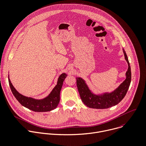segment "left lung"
<instances>
[{
	"label": "left lung",
	"mask_w": 146,
	"mask_h": 146,
	"mask_svg": "<svg viewBox=\"0 0 146 146\" xmlns=\"http://www.w3.org/2000/svg\"><path fill=\"white\" fill-rule=\"evenodd\" d=\"M123 50L125 57L128 63L129 68L126 72V78L120 86L111 93L103 95H95L88 88L85 81L77 77V86L82 101L88 107L93 109H108L119 104L126 96L131 80V72L127 54Z\"/></svg>",
	"instance_id": "8db88e82"
}]
</instances>
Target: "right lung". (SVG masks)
Instances as JSON below:
<instances>
[{
	"label": "right lung",
	"instance_id": "1",
	"mask_svg": "<svg viewBox=\"0 0 146 146\" xmlns=\"http://www.w3.org/2000/svg\"><path fill=\"white\" fill-rule=\"evenodd\" d=\"M66 76L65 73L61 74L58 77L56 86L49 95L42 100H35L21 95L15 89L9 77L8 82L12 94L21 105L35 112H46L54 110L58 106L60 102V91Z\"/></svg>",
	"mask_w": 146,
	"mask_h": 146
}]
</instances>
